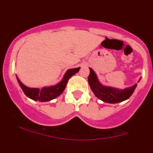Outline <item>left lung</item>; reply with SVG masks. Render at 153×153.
<instances>
[{
    "mask_svg": "<svg viewBox=\"0 0 153 153\" xmlns=\"http://www.w3.org/2000/svg\"><path fill=\"white\" fill-rule=\"evenodd\" d=\"M90 75L88 82L90 89L96 97L102 101L108 103H117L126 100L132 96L136 89L137 83L125 89H119L112 86H104L99 81L96 73L92 68H90ZM141 79L140 78L138 82Z\"/></svg>",
    "mask_w": 153,
    "mask_h": 153,
    "instance_id": "8db88e82",
    "label": "left lung"
}]
</instances>
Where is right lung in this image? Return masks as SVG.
<instances>
[{"label":"right lung","mask_w":153,"mask_h":153,"mask_svg":"<svg viewBox=\"0 0 153 153\" xmlns=\"http://www.w3.org/2000/svg\"><path fill=\"white\" fill-rule=\"evenodd\" d=\"M80 67L74 69H70L65 73L63 79L60 83L54 86H44L41 90L39 88H30L28 86H25L24 83H21V81L19 79L17 76V82L21 87L22 90L24 91V94L30 99L35 101H40V102H47L51 101L53 99L56 98L57 97L61 94L63 90L66 88L67 83L72 76L79 72Z\"/></svg>","instance_id":"add662e5"}]
</instances>
